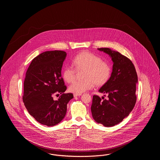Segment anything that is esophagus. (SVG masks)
I'll return each mask as SVG.
<instances>
[{
    "instance_id": "esophagus-1",
    "label": "esophagus",
    "mask_w": 160,
    "mask_h": 160,
    "mask_svg": "<svg viewBox=\"0 0 160 160\" xmlns=\"http://www.w3.org/2000/svg\"><path fill=\"white\" fill-rule=\"evenodd\" d=\"M81 94H77V93H74V97H77L78 96H80Z\"/></svg>"
}]
</instances>
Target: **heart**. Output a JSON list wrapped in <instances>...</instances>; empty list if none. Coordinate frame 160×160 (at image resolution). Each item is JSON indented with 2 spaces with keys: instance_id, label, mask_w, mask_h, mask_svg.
Segmentation results:
<instances>
[{
  "instance_id": "1",
  "label": "heart",
  "mask_w": 160,
  "mask_h": 160,
  "mask_svg": "<svg viewBox=\"0 0 160 160\" xmlns=\"http://www.w3.org/2000/svg\"><path fill=\"white\" fill-rule=\"evenodd\" d=\"M71 67H66L62 71L63 80L72 83L76 78V71H84V80L76 81L69 86V91L81 94L91 89L94 86H101L108 81L112 74V68L109 63L102 61V59L89 52H83L77 54L72 60Z\"/></svg>"
}]
</instances>
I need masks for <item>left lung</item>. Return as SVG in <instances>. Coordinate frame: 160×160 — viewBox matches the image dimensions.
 <instances>
[{"label": "left lung", "instance_id": "obj_1", "mask_svg": "<svg viewBox=\"0 0 160 160\" xmlns=\"http://www.w3.org/2000/svg\"><path fill=\"white\" fill-rule=\"evenodd\" d=\"M98 50L108 54L113 65L108 81L99 89L107 98L102 100L93 96L92 114L97 123L110 127L122 122L135 106L137 74L132 62L126 56L108 48Z\"/></svg>", "mask_w": 160, "mask_h": 160}]
</instances>
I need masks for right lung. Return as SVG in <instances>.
<instances>
[{
  "label": "right lung",
  "mask_w": 160,
  "mask_h": 160,
  "mask_svg": "<svg viewBox=\"0 0 160 160\" xmlns=\"http://www.w3.org/2000/svg\"><path fill=\"white\" fill-rule=\"evenodd\" d=\"M67 53L48 51L35 58L27 70L24 81V104L37 122L48 127L58 124L65 118L67 104L73 98L67 90L61 76ZM61 95L54 100V95Z\"/></svg>",
  "instance_id": "obj_1"
}]
</instances>
